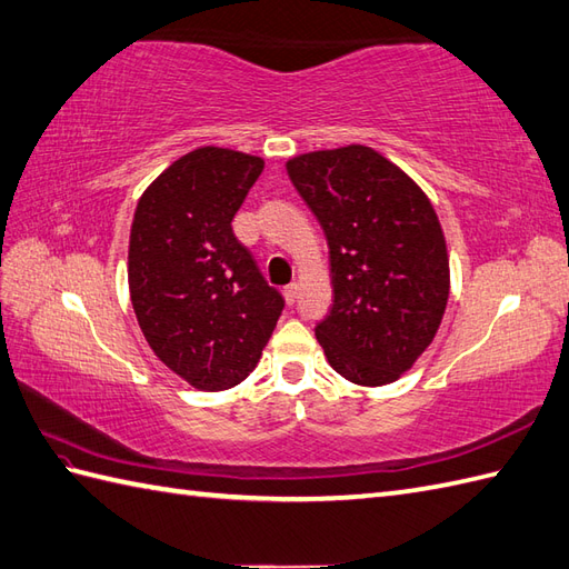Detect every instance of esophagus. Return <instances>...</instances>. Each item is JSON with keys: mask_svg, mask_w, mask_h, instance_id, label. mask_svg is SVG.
Masks as SVG:
<instances>
[{"mask_svg": "<svg viewBox=\"0 0 569 569\" xmlns=\"http://www.w3.org/2000/svg\"><path fill=\"white\" fill-rule=\"evenodd\" d=\"M283 298H286L288 306H293V302L298 300V283L286 286V288H283Z\"/></svg>", "mask_w": 569, "mask_h": 569, "instance_id": "obj_1", "label": "esophagus"}]
</instances>
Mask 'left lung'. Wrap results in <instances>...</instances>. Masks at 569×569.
<instances>
[{
	"label": "left lung",
	"instance_id": "obj_1",
	"mask_svg": "<svg viewBox=\"0 0 569 569\" xmlns=\"http://www.w3.org/2000/svg\"><path fill=\"white\" fill-rule=\"evenodd\" d=\"M286 169L329 244L335 302L315 337L339 376L388 386L427 351L446 312L451 273L436 210L366 144L298 154Z\"/></svg>",
	"mask_w": 569,
	"mask_h": 569
}]
</instances>
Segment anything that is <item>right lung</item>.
<instances>
[{
  "instance_id": "1",
  "label": "right lung",
  "mask_w": 569,
  "mask_h": 569,
  "mask_svg": "<svg viewBox=\"0 0 569 569\" xmlns=\"http://www.w3.org/2000/svg\"><path fill=\"white\" fill-rule=\"evenodd\" d=\"M263 160L228 148L179 157L140 196L128 247L138 325L169 371L216 392L261 359L283 298L232 232Z\"/></svg>"
}]
</instances>
